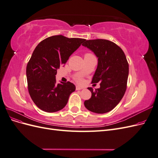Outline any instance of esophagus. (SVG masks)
I'll return each mask as SVG.
<instances>
[{
  "label": "esophagus",
  "instance_id": "1",
  "mask_svg": "<svg viewBox=\"0 0 158 158\" xmlns=\"http://www.w3.org/2000/svg\"><path fill=\"white\" fill-rule=\"evenodd\" d=\"M83 88H82V87H80V86H78V85H77V86H76V90H80V89H82Z\"/></svg>",
  "mask_w": 158,
  "mask_h": 158
}]
</instances>
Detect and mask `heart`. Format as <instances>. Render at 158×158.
Instances as JSON below:
<instances>
[{"mask_svg": "<svg viewBox=\"0 0 158 158\" xmlns=\"http://www.w3.org/2000/svg\"><path fill=\"white\" fill-rule=\"evenodd\" d=\"M87 54H89V53H87ZM87 54H85V55H87ZM76 80H77L78 82H80V83L82 82V78H81V77H78V78H76Z\"/></svg>", "mask_w": 158, "mask_h": 158, "instance_id": "1", "label": "heart"}]
</instances>
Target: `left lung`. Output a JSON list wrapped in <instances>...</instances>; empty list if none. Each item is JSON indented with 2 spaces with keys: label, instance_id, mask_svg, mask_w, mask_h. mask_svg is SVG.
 <instances>
[{
  "label": "left lung",
  "instance_id": "obj_1",
  "mask_svg": "<svg viewBox=\"0 0 158 158\" xmlns=\"http://www.w3.org/2000/svg\"><path fill=\"white\" fill-rule=\"evenodd\" d=\"M92 51L98 58L92 83L100 82V88L92 92V97L84 102L89 111L95 113L111 111L121 102L127 89L128 63L121 47L106 40H85L82 44Z\"/></svg>",
  "mask_w": 158,
  "mask_h": 158
}]
</instances>
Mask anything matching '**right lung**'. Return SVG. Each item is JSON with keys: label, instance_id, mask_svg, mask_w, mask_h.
I'll use <instances>...</instances> for the list:
<instances>
[{"label": "right lung", "instance_id": "right-lung-1", "mask_svg": "<svg viewBox=\"0 0 158 158\" xmlns=\"http://www.w3.org/2000/svg\"><path fill=\"white\" fill-rule=\"evenodd\" d=\"M85 40L53 35L41 41L26 67L28 92L42 111L53 113L63 109L76 89L70 82L56 83V70Z\"/></svg>", "mask_w": 158, "mask_h": 158}]
</instances>
